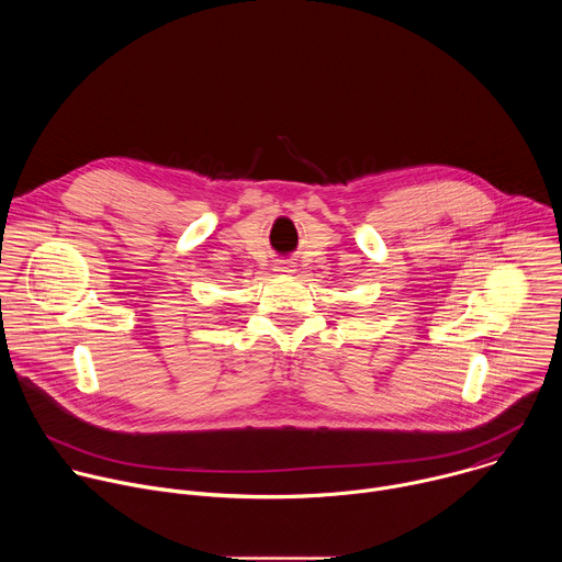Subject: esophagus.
Segmentation results:
<instances>
[{
  "mask_svg": "<svg viewBox=\"0 0 562 562\" xmlns=\"http://www.w3.org/2000/svg\"><path fill=\"white\" fill-rule=\"evenodd\" d=\"M273 271H276V273H282V276H289V273L295 271V267H293V262H284V260H282V262L276 265Z\"/></svg>",
  "mask_w": 562,
  "mask_h": 562,
  "instance_id": "34e87169",
  "label": "esophagus"
}]
</instances>
